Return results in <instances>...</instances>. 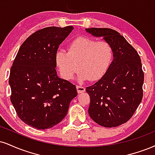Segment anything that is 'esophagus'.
Returning <instances> with one entry per match:
<instances>
[{
  "label": "esophagus",
  "instance_id": "esophagus-1",
  "mask_svg": "<svg viewBox=\"0 0 155 155\" xmlns=\"http://www.w3.org/2000/svg\"><path fill=\"white\" fill-rule=\"evenodd\" d=\"M76 89H77V92L79 93H83L85 92L84 87H81V86H76Z\"/></svg>",
  "mask_w": 155,
  "mask_h": 155
}]
</instances>
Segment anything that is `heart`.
Returning <instances> with one entry per match:
<instances>
[{"label":"heart","mask_w":155,"mask_h":155,"mask_svg":"<svg viewBox=\"0 0 155 155\" xmlns=\"http://www.w3.org/2000/svg\"><path fill=\"white\" fill-rule=\"evenodd\" d=\"M68 52L58 49L55 61L65 79H71L79 69L78 80L81 82L97 81L109 69L113 58V47L107 41H97L88 37H78L68 45Z\"/></svg>","instance_id":"obj_1"}]
</instances>
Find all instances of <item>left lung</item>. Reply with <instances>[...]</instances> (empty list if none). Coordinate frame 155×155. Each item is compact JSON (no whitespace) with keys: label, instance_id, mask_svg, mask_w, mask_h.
Wrapping results in <instances>:
<instances>
[{"label":"left lung","instance_id":"obj_1","mask_svg":"<svg viewBox=\"0 0 155 155\" xmlns=\"http://www.w3.org/2000/svg\"><path fill=\"white\" fill-rule=\"evenodd\" d=\"M87 33L102 37L113 49L109 69L94 85L86 88L90 97L88 113L100 126L116 127L131 118L143 97V72L141 58L118 31L108 28H89Z\"/></svg>","mask_w":155,"mask_h":155}]
</instances>
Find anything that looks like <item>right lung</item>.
Listing matches in <instances>:
<instances>
[{
    "label": "right lung",
    "mask_w": 155,
    "mask_h": 155,
    "mask_svg": "<svg viewBox=\"0 0 155 155\" xmlns=\"http://www.w3.org/2000/svg\"><path fill=\"white\" fill-rule=\"evenodd\" d=\"M74 29L50 27L24 42L11 68V101L23 122L40 130L59 124L77 95L76 86L57 75L55 52Z\"/></svg>",
    "instance_id": "right-lung-1"
}]
</instances>
